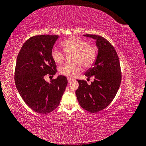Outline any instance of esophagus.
Segmentation results:
<instances>
[{
    "instance_id": "1",
    "label": "esophagus",
    "mask_w": 146,
    "mask_h": 146,
    "mask_svg": "<svg viewBox=\"0 0 146 146\" xmlns=\"http://www.w3.org/2000/svg\"><path fill=\"white\" fill-rule=\"evenodd\" d=\"M67 80H68V82H70L71 81H72V80H73V79H72L71 78H67Z\"/></svg>"
}]
</instances>
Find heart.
Masks as SVG:
<instances>
[{"mask_svg": "<svg viewBox=\"0 0 146 146\" xmlns=\"http://www.w3.org/2000/svg\"><path fill=\"white\" fill-rule=\"evenodd\" d=\"M62 47L66 53H73L72 64H65L59 68V73L69 78H73L82 70V66L88 68L93 66L96 61L97 51L96 48L88 43L76 37H71L62 42ZM51 56L55 63L60 64L64 60V53L53 48Z\"/></svg>", "mask_w": 146, "mask_h": 146, "instance_id": "1", "label": "heart"}]
</instances>
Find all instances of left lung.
<instances>
[{
  "instance_id": "left-lung-1",
  "label": "left lung",
  "mask_w": 146,
  "mask_h": 146,
  "mask_svg": "<svg viewBox=\"0 0 146 146\" xmlns=\"http://www.w3.org/2000/svg\"><path fill=\"white\" fill-rule=\"evenodd\" d=\"M83 35L96 40L98 53L93 67L85 74L88 78L93 76L94 81L88 85L84 80H78L76 95L82 108L95 113L105 109L114 99L121 80L120 65L115 48L105 38Z\"/></svg>"
}]
</instances>
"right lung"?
I'll use <instances>...</instances> for the list:
<instances>
[{
  "mask_svg": "<svg viewBox=\"0 0 146 146\" xmlns=\"http://www.w3.org/2000/svg\"><path fill=\"white\" fill-rule=\"evenodd\" d=\"M58 35H41L31 37L21 47L16 61L15 84L21 98L34 111L48 114L59 106L68 83L59 75L50 83L46 74L55 75L56 65L51 51Z\"/></svg>",
  "mask_w": 146,
  "mask_h": 146,
  "instance_id": "obj_1",
  "label": "right lung"
}]
</instances>
